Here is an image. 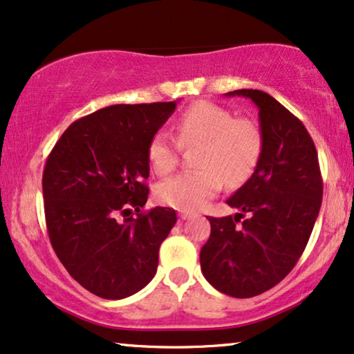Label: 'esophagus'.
Segmentation results:
<instances>
[{"instance_id":"esophagus-1","label":"esophagus","mask_w":354,"mask_h":354,"mask_svg":"<svg viewBox=\"0 0 354 354\" xmlns=\"http://www.w3.org/2000/svg\"><path fill=\"white\" fill-rule=\"evenodd\" d=\"M178 215H180L181 220H187V218H191V216H192L191 212H186V210H181Z\"/></svg>"}]
</instances>
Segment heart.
Here are the masks:
<instances>
[{"mask_svg":"<svg viewBox=\"0 0 354 354\" xmlns=\"http://www.w3.org/2000/svg\"><path fill=\"white\" fill-rule=\"evenodd\" d=\"M178 145L171 136L158 133L149 145V162L155 173L167 174L180 162V145H197L194 165L160 183V202L180 210H197L221 189L223 181L238 186L256 171L263 153V134L257 122L236 118L228 108L212 102L191 105L174 122Z\"/></svg>","mask_w":354,"mask_h":354,"instance_id":"1","label":"heart"}]
</instances>
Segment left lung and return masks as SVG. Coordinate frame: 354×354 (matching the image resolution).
<instances>
[{
	"mask_svg": "<svg viewBox=\"0 0 354 354\" xmlns=\"http://www.w3.org/2000/svg\"><path fill=\"white\" fill-rule=\"evenodd\" d=\"M226 95L256 103L263 153L252 176L226 201L239 214L207 216L212 230L201 249V268L221 293L252 298L280 283L299 261L317 220L324 185L317 150L293 113L262 91L241 88Z\"/></svg>",
	"mask_w": 354,
	"mask_h": 354,
	"instance_id": "left-lung-1",
	"label": "left lung"
}]
</instances>
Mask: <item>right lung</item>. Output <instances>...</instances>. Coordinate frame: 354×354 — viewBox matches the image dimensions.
Here are the masks:
<instances>
[{
	"instance_id": "obj_1",
	"label": "right lung",
	"mask_w": 354,
	"mask_h": 354,
	"mask_svg": "<svg viewBox=\"0 0 354 354\" xmlns=\"http://www.w3.org/2000/svg\"><path fill=\"white\" fill-rule=\"evenodd\" d=\"M174 108L176 102L102 108L74 121L46 158L50 243L69 275L100 298L142 290L176 223L169 207L144 210L149 145Z\"/></svg>"
}]
</instances>
